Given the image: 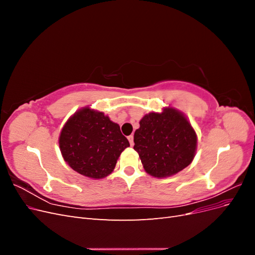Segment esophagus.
<instances>
[{
	"instance_id": "34e87169",
	"label": "esophagus",
	"mask_w": 255,
	"mask_h": 255,
	"mask_svg": "<svg viewBox=\"0 0 255 255\" xmlns=\"http://www.w3.org/2000/svg\"><path fill=\"white\" fill-rule=\"evenodd\" d=\"M128 141H129V144L130 145H134V136L133 135H129L128 137Z\"/></svg>"
}]
</instances>
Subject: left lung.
I'll return each mask as SVG.
<instances>
[{"instance_id": "left-lung-1", "label": "left lung", "mask_w": 255, "mask_h": 255, "mask_svg": "<svg viewBox=\"0 0 255 255\" xmlns=\"http://www.w3.org/2000/svg\"><path fill=\"white\" fill-rule=\"evenodd\" d=\"M134 134V150L146 173L167 177L186 168L195 157L197 134L185 115L172 107L149 113Z\"/></svg>"}]
</instances>
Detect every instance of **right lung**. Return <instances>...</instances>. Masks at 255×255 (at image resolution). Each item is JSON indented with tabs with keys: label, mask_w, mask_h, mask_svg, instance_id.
Instances as JSON below:
<instances>
[{
	"label": "right lung",
	"mask_w": 255,
	"mask_h": 255,
	"mask_svg": "<svg viewBox=\"0 0 255 255\" xmlns=\"http://www.w3.org/2000/svg\"><path fill=\"white\" fill-rule=\"evenodd\" d=\"M58 142L66 163L78 173L96 180L111 174L122 151L129 146L117 123L89 107L68 119Z\"/></svg>",
	"instance_id": "obj_1"
}]
</instances>
